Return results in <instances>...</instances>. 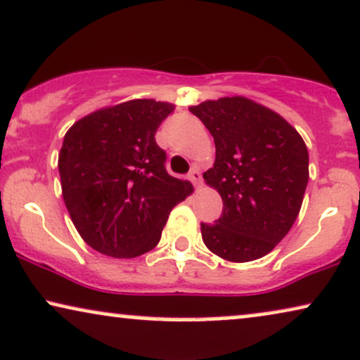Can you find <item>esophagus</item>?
<instances>
[{"instance_id": "esophagus-1", "label": "esophagus", "mask_w": 360, "mask_h": 360, "mask_svg": "<svg viewBox=\"0 0 360 360\" xmlns=\"http://www.w3.org/2000/svg\"><path fill=\"white\" fill-rule=\"evenodd\" d=\"M188 177H189V181H191L193 184H199V183H201V172H199L196 167L191 169V172H189Z\"/></svg>"}]
</instances>
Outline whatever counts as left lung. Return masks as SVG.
Returning <instances> with one entry per match:
<instances>
[{"label":"left lung","instance_id":"8db88e82","mask_svg":"<svg viewBox=\"0 0 360 360\" xmlns=\"http://www.w3.org/2000/svg\"><path fill=\"white\" fill-rule=\"evenodd\" d=\"M189 110L214 139V164L202 177L223 199L221 218L201 223L202 241L228 262L265 257L300 213L309 183L304 139L275 110L241 95Z\"/></svg>","mask_w":360,"mask_h":360}]
</instances>
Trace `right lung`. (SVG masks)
I'll return each instance as SVG.
<instances>
[{"label": "right lung", "mask_w": 360, "mask_h": 360, "mask_svg": "<svg viewBox=\"0 0 360 360\" xmlns=\"http://www.w3.org/2000/svg\"><path fill=\"white\" fill-rule=\"evenodd\" d=\"M169 102L134 98L82 117L58 154L62 196L86 245L112 258H136L161 240L171 210L193 193L167 174L155 131Z\"/></svg>", "instance_id": "obj_1"}]
</instances>
